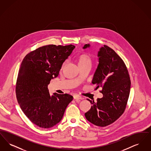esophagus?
I'll list each match as a JSON object with an SVG mask.
<instances>
[{"mask_svg":"<svg viewBox=\"0 0 151 151\" xmlns=\"http://www.w3.org/2000/svg\"><path fill=\"white\" fill-rule=\"evenodd\" d=\"M73 97L75 100H83V98L81 96L78 95V94H74L73 96Z\"/></svg>","mask_w":151,"mask_h":151,"instance_id":"1","label":"esophagus"}]
</instances>
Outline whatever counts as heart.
Here are the masks:
<instances>
[{
	"instance_id": "heart-1",
	"label": "heart",
	"mask_w": 151,
	"mask_h": 151,
	"mask_svg": "<svg viewBox=\"0 0 151 151\" xmlns=\"http://www.w3.org/2000/svg\"><path fill=\"white\" fill-rule=\"evenodd\" d=\"M78 65L80 67L86 65H91L92 63V58L91 56L87 53H82L78 56L76 58ZM66 64V62L63 64V67H64Z\"/></svg>"
}]
</instances>
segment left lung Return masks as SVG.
Returning <instances> with one entry per match:
<instances>
[{
  "label": "left lung",
  "instance_id": "obj_1",
  "mask_svg": "<svg viewBox=\"0 0 151 151\" xmlns=\"http://www.w3.org/2000/svg\"><path fill=\"white\" fill-rule=\"evenodd\" d=\"M86 44L83 49L89 47ZM99 65L92 83L102 88L101 99L89 101L92 106L85 113L86 119L96 126L105 127L124 113L129 97L131 80L123 60L114 50L104 45L98 52Z\"/></svg>",
  "mask_w": 151,
  "mask_h": 151
}]
</instances>
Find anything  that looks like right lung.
<instances>
[{"instance_id":"right-lung-1","label":"right lung","mask_w":151,"mask_h":151,"mask_svg":"<svg viewBox=\"0 0 151 151\" xmlns=\"http://www.w3.org/2000/svg\"><path fill=\"white\" fill-rule=\"evenodd\" d=\"M75 46L49 45L28 53L22 61L16 81L19 104L29 120L43 129L61 121L73 97L54 93L50 96L48 85L57 78L63 62Z\"/></svg>"}]
</instances>
